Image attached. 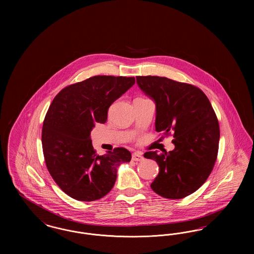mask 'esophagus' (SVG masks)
<instances>
[{"label":"esophagus","mask_w":254,"mask_h":254,"mask_svg":"<svg viewBox=\"0 0 254 254\" xmlns=\"http://www.w3.org/2000/svg\"><path fill=\"white\" fill-rule=\"evenodd\" d=\"M132 160L133 161H136V162H140V161H143L144 157L140 154V153H133L132 154Z\"/></svg>","instance_id":"34e87169"}]
</instances>
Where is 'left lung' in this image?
<instances>
[{
  "label": "left lung",
  "instance_id": "obj_1",
  "mask_svg": "<svg viewBox=\"0 0 254 254\" xmlns=\"http://www.w3.org/2000/svg\"><path fill=\"white\" fill-rule=\"evenodd\" d=\"M136 81L155 103L156 131L174 133L173 150L144 155L160 169L150 187L168 199L190 195L205 183L217 158L220 130L211 104L194 85L158 76H137Z\"/></svg>",
  "mask_w": 254,
  "mask_h": 254
}]
</instances>
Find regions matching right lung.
<instances>
[{
	"label": "right lung",
	"mask_w": 254,
	"mask_h": 254,
	"mask_svg": "<svg viewBox=\"0 0 254 254\" xmlns=\"http://www.w3.org/2000/svg\"><path fill=\"white\" fill-rule=\"evenodd\" d=\"M134 84V77L94 76L64 87L52 101L43 125L44 156L53 180L73 199L90 202L107 195L119 166L131 160L124 147L98 155L90 132Z\"/></svg>",
	"instance_id": "add662e5"
}]
</instances>
